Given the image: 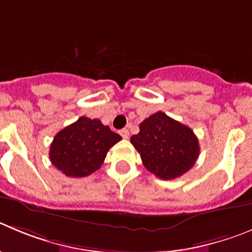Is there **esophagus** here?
Returning a JSON list of instances; mask_svg holds the SVG:
<instances>
[{
  "instance_id": "34e87169",
  "label": "esophagus",
  "mask_w": 252,
  "mask_h": 252,
  "mask_svg": "<svg viewBox=\"0 0 252 252\" xmlns=\"http://www.w3.org/2000/svg\"><path fill=\"white\" fill-rule=\"evenodd\" d=\"M119 133H121V135L124 138V139H128V138H129V130H128V129H126V128L122 129Z\"/></svg>"
}]
</instances>
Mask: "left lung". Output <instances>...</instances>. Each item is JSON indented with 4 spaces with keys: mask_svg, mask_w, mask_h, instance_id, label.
<instances>
[{
    "mask_svg": "<svg viewBox=\"0 0 252 252\" xmlns=\"http://www.w3.org/2000/svg\"><path fill=\"white\" fill-rule=\"evenodd\" d=\"M139 133L130 143L140 154L143 164L163 180L179 178L194 166L200 147L189 126L158 112L143 121Z\"/></svg>",
    "mask_w": 252,
    "mask_h": 252,
    "instance_id": "obj_1",
    "label": "left lung"
}]
</instances>
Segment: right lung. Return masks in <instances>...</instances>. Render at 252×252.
Masks as SVG:
<instances>
[{"label": "right lung", "instance_id": "1", "mask_svg": "<svg viewBox=\"0 0 252 252\" xmlns=\"http://www.w3.org/2000/svg\"><path fill=\"white\" fill-rule=\"evenodd\" d=\"M122 140L99 119L81 117L56 134L49 149L51 163L72 178L91 175L102 166L107 153Z\"/></svg>", "mask_w": 252, "mask_h": 252}]
</instances>
